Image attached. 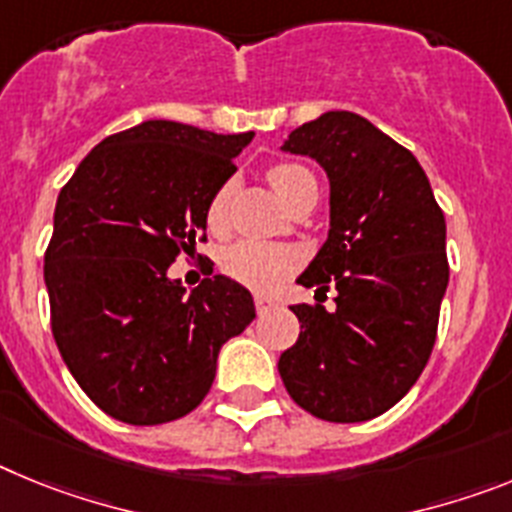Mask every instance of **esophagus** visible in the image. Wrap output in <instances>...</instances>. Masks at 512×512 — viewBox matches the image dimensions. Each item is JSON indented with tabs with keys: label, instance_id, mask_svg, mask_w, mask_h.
Masks as SVG:
<instances>
[{
	"label": "esophagus",
	"instance_id": "1",
	"mask_svg": "<svg viewBox=\"0 0 512 512\" xmlns=\"http://www.w3.org/2000/svg\"><path fill=\"white\" fill-rule=\"evenodd\" d=\"M274 305H277V302L271 300V297L256 295V310H259V315H264V312H269Z\"/></svg>",
	"mask_w": 512,
	"mask_h": 512
}]
</instances>
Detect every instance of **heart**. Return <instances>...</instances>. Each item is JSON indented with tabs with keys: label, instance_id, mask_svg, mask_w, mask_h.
<instances>
[{
	"label": "heart",
	"instance_id": "1",
	"mask_svg": "<svg viewBox=\"0 0 512 512\" xmlns=\"http://www.w3.org/2000/svg\"><path fill=\"white\" fill-rule=\"evenodd\" d=\"M271 187L277 189L282 200H287L289 192L302 182L310 179L302 166L295 164H279L269 171ZM230 194H233V184L225 182L223 187H217L215 194L207 202V225L210 230H223L228 223V207ZM295 264V253L289 248L277 246V243H261V241H238L223 251L220 266L235 282L246 284L251 289H271L279 279L287 274Z\"/></svg>",
	"mask_w": 512,
	"mask_h": 512
}]
</instances>
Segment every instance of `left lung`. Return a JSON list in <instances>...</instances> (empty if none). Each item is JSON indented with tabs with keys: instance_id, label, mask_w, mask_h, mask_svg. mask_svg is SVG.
<instances>
[{
	"instance_id": "left-lung-1",
	"label": "left lung",
	"mask_w": 512,
	"mask_h": 512,
	"mask_svg": "<svg viewBox=\"0 0 512 512\" xmlns=\"http://www.w3.org/2000/svg\"><path fill=\"white\" fill-rule=\"evenodd\" d=\"M282 151L318 161L328 176V238L297 284H330L336 310L292 307L300 338L279 356V374L315 418L372 420L408 395L436 343L446 220L418 158L356 112H323Z\"/></svg>"
}]
</instances>
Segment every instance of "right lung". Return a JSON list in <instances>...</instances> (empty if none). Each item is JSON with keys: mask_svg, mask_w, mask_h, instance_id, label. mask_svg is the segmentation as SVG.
Instances as JSON below:
<instances>
[{"mask_svg": "<svg viewBox=\"0 0 512 512\" xmlns=\"http://www.w3.org/2000/svg\"><path fill=\"white\" fill-rule=\"evenodd\" d=\"M253 133L146 120L104 138L61 189L45 251L51 328L69 372L115 420L158 425L210 392L217 354L256 318L243 284L187 292L169 266L197 251L207 202Z\"/></svg>", "mask_w": 512, "mask_h": 512, "instance_id": "1", "label": "right lung"}]
</instances>
